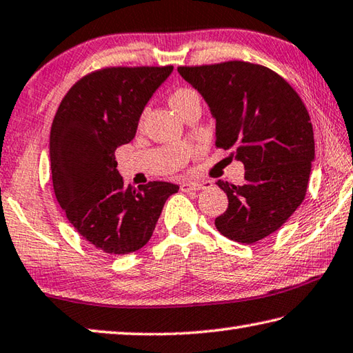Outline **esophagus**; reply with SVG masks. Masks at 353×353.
Here are the masks:
<instances>
[{
  "mask_svg": "<svg viewBox=\"0 0 353 353\" xmlns=\"http://www.w3.org/2000/svg\"><path fill=\"white\" fill-rule=\"evenodd\" d=\"M211 187L210 181H190V182H183L181 185V190L185 191V193H190V191H201V190H207Z\"/></svg>",
  "mask_w": 353,
  "mask_h": 353,
  "instance_id": "34e87169",
  "label": "esophagus"
}]
</instances>
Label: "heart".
I'll use <instances>...</instances> for the list:
<instances>
[{"mask_svg": "<svg viewBox=\"0 0 353 353\" xmlns=\"http://www.w3.org/2000/svg\"><path fill=\"white\" fill-rule=\"evenodd\" d=\"M194 101H201V100H199V95L193 91V89H188V88H179L170 95V105L177 114L182 110H185L188 105L194 103Z\"/></svg>", "mask_w": 353, "mask_h": 353, "instance_id": "1", "label": "heart"}]
</instances>
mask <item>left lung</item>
Returning a JSON list of instances; mask_svg holds the SVG:
<instances>
[{"label":"left lung","mask_w":353,"mask_h":353,"mask_svg":"<svg viewBox=\"0 0 353 353\" xmlns=\"http://www.w3.org/2000/svg\"><path fill=\"white\" fill-rule=\"evenodd\" d=\"M216 120V146L233 150L245 182L217 181L228 208L214 225L225 238L254 243L284 225L304 201L315 140L303 100L283 77L247 61L177 68Z\"/></svg>","instance_id":"8db88e82"}]
</instances>
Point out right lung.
Wrapping results in <instances>:
<instances>
[{"label": "right lung", "mask_w": 353, "mask_h": 353, "mask_svg": "<svg viewBox=\"0 0 353 353\" xmlns=\"http://www.w3.org/2000/svg\"><path fill=\"white\" fill-rule=\"evenodd\" d=\"M171 72L172 66L95 70L69 89L57 110L49 139L55 197L70 225L105 253L142 248L166 199L179 191L170 182L126 187L115 160Z\"/></svg>", "instance_id": "add662e5"}]
</instances>
